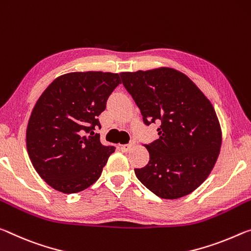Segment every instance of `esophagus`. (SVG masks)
<instances>
[{
    "label": "esophagus",
    "mask_w": 251,
    "mask_h": 251,
    "mask_svg": "<svg viewBox=\"0 0 251 251\" xmlns=\"http://www.w3.org/2000/svg\"><path fill=\"white\" fill-rule=\"evenodd\" d=\"M132 147H133L132 143H129V145H123V146H121V150L123 151V152H129V151L132 149Z\"/></svg>",
    "instance_id": "1"
}]
</instances>
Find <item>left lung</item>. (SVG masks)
Masks as SVG:
<instances>
[{
    "label": "left lung",
    "instance_id": "left-lung-1",
    "mask_svg": "<svg viewBox=\"0 0 251 251\" xmlns=\"http://www.w3.org/2000/svg\"><path fill=\"white\" fill-rule=\"evenodd\" d=\"M147 126L159 122V139L146 145L150 160L134 169L143 186L163 199L191 194L210 175L221 147L211 102L182 72L171 68L122 72Z\"/></svg>",
    "mask_w": 251,
    "mask_h": 251
}]
</instances>
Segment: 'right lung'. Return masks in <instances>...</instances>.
<instances>
[{
	"instance_id": "right-lung-1",
	"label": "right lung",
	"mask_w": 251,
	"mask_h": 251,
	"mask_svg": "<svg viewBox=\"0 0 251 251\" xmlns=\"http://www.w3.org/2000/svg\"><path fill=\"white\" fill-rule=\"evenodd\" d=\"M121 83L118 73L88 71L57 76L36 101L26 128L28 157L49 186L75 194L100 178L116 148L103 146L98 117Z\"/></svg>"
}]
</instances>
